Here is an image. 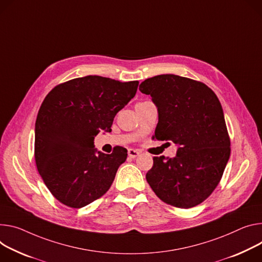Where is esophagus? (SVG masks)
Listing matches in <instances>:
<instances>
[{"label":"esophagus","instance_id":"34e87169","mask_svg":"<svg viewBox=\"0 0 262 262\" xmlns=\"http://www.w3.org/2000/svg\"><path fill=\"white\" fill-rule=\"evenodd\" d=\"M140 154H141V151L138 150V149H133V148H129V149H128V156H129L130 158H137Z\"/></svg>","mask_w":262,"mask_h":262}]
</instances>
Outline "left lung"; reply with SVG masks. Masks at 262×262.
Listing matches in <instances>:
<instances>
[{"label": "left lung", "mask_w": 262, "mask_h": 262, "mask_svg": "<svg viewBox=\"0 0 262 262\" xmlns=\"http://www.w3.org/2000/svg\"><path fill=\"white\" fill-rule=\"evenodd\" d=\"M159 114L154 138L178 145L174 158L154 157L146 180L157 196L178 208L203 203L219 185L230 158L222 104L205 83L173 74L145 79Z\"/></svg>", "instance_id": "left-lung-1"}]
</instances>
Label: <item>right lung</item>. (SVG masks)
Here are the masks:
<instances>
[{
    "instance_id": "1",
    "label": "right lung",
    "mask_w": 262,
    "mask_h": 262,
    "mask_svg": "<svg viewBox=\"0 0 262 262\" xmlns=\"http://www.w3.org/2000/svg\"><path fill=\"white\" fill-rule=\"evenodd\" d=\"M139 81L89 75L56 85L43 99L35 122L37 170L53 196L82 208L102 196L127 158L121 146L111 155L94 148L101 130L136 95Z\"/></svg>"
}]
</instances>
